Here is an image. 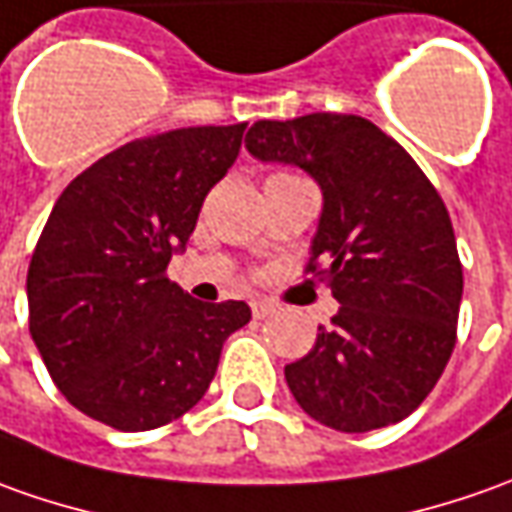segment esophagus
I'll return each instance as SVG.
<instances>
[{
  "label": "esophagus",
  "instance_id": "esophagus-1",
  "mask_svg": "<svg viewBox=\"0 0 512 512\" xmlns=\"http://www.w3.org/2000/svg\"><path fill=\"white\" fill-rule=\"evenodd\" d=\"M280 311L274 302H266V300H255L252 302V314H255V319H266V316H274Z\"/></svg>",
  "mask_w": 512,
  "mask_h": 512
}]
</instances>
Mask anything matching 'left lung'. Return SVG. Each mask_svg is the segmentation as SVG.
I'll return each instance as SVG.
<instances>
[{
    "label": "left lung",
    "instance_id": "8db88e82",
    "mask_svg": "<svg viewBox=\"0 0 512 512\" xmlns=\"http://www.w3.org/2000/svg\"><path fill=\"white\" fill-rule=\"evenodd\" d=\"M246 148L260 162L302 168L322 190L308 271L342 308L285 367L291 395L347 434L412 415L457 342L462 266L443 198L395 139L358 114L257 120ZM319 259L325 270L315 269Z\"/></svg>",
    "mask_w": 512,
    "mask_h": 512
}]
</instances>
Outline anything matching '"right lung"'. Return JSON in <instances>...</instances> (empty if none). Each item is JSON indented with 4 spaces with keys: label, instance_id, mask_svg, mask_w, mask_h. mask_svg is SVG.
Returning a JSON list of instances; mask_svg holds the SVG:
<instances>
[{
    "label": "right lung",
    "instance_id": "1",
    "mask_svg": "<svg viewBox=\"0 0 512 512\" xmlns=\"http://www.w3.org/2000/svg\"><path fill=\"white\" fill-rule=\"evenodd\" d=\"M246 123L125 142L55 201L27 271L30 336L55 387L111 429L148 431L210 387L246 302H201L165 277Z\"/></svg>",
    "mask_w": 512,
    "mask_h": 512
}]
</instances>
